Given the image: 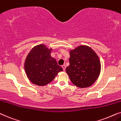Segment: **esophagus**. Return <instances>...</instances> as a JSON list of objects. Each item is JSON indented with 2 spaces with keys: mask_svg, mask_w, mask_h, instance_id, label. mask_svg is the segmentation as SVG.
Here are the masks:
<instances>
[{
  "mask_svg": "<svg viewBox=\"0 0 121 121\" xmlns=\"http://www.w3.org/2000/svg\"><path fill=\"white\" fill-rule=\"evenodd\" d=\"M62 69H63L64 71H65V69H66V66H65V65H62Z\"/></svg>",
  "mask_w": 121,
  "mask_h": 121,
  "instance_id": "obj_1",
  "label": "esophagus"
}]
</instances>
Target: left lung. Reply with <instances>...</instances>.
Returning a JSON list of instances; mask_svg holds the SVG:
<instances>
[{
    "mask_svg": "<svg viewBox=\"0 0 121 121\" xmlns=\"http://www.w3.org/2000/svg\"><path fill=\"white\" fill-rule=\"evenodd\" d=\"M70 65L66 71L72 83L79 88L91 86L101 72V62L95 51L81 45L70 50Z\"/></svg>",
    "mask_w": 121,
    "mask_h": 121,
    "instance_id": "1",
    "label": "left lung"
}]
</instances>
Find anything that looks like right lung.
<instances>
[{
  "label": "right lung",
  "mask_w": 121,
  "mask_h": 121,
  "mask_svg": "<svg viewBox=\"0 0 121 121\" xmlns=\"http://www.w3.org/2000/svg\"><path fill=\"white\" fill-rule=\"evenodd\" d=\"M52 48L44 44L35 46L28 53L24 69L30 82L38 86H45L52 81L63 69L51 56Z\"/></svg>",
  "instance_id": "obj_1"
}]
</instances>
